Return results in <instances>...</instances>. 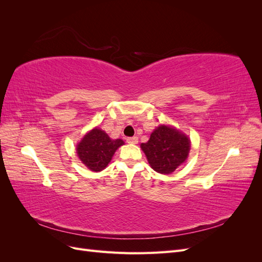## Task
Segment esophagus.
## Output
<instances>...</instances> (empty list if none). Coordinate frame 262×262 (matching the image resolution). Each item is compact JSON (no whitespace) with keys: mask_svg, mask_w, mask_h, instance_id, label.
Instances as JSON below:
<instances>
[{"mask_svg":"<svg viewBox=\"0 0 262 262\" xmlns=\"http://www.w3.org/2000/svg\"><path fill=\"white\" fill-rule=\"evenodd\" d=\"M126 142H128V143L137 144L138 142H139V139H138V137H132V138H128V139H126Z\"/></svg>","mask_w":262,"mask_h":262,"instance_id":"esophagus-1","label":"esophagus"}]
</instances>
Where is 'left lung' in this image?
<instances>
[{
	"instance_id": "obj_1",
	"label": "left lung",
	"mask_w": 262,
	"mask_h": 262,
	"mask_svg": "<svg viewBox=\"0 0 262 262\" xmlns=\"http://www.w3.org/2000/svg\"><path fill=\"white\" fill-rule=\"evenodd\" d=\"M141 148L145 153L150 167L166 175L171 173L187 160L190 141L180 131L161 125L150 134L146 143L141 144Z\"/></svg>"
}]
</instances>
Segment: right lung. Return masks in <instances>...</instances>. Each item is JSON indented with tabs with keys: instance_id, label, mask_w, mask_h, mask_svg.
Here are the masks:
<instances>
[{
	"instance_id": "right-lung-1",
	"label": "right lung",
	"mask_w": 262,
	"mask_h": 262,
	"mask_svg": "<svg viewBox=\"0 0 262 262\" xmlns=\"http://www.w3.org/2000/svg\"><path fill=\"white\" fill-rule=\"evenodd\" d=\"M121 145H123L122 140H112L105 131L95 128L83 138L76 150L87 167L93 171H100L107 167L116 149Z\"/></svg>"
}]
</instances>
